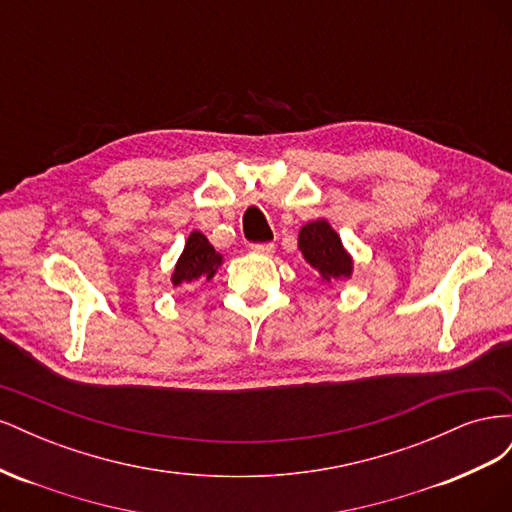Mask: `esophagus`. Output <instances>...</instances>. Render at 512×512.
<instances>
[{"instance_id": "obj_1", "label": "esophagus", "mask_w": 512, "mask_h": 512, "mask_svg": "<svg viewBox=\"0 0 512 512\" xmlns=\"http://www.w3.org/2000/svg\"><path fill=\"white\" fill-rule=\"evenodd\" d=\"M252 252L262 254V256H271L275 252V245L273 243H254L252 245Z\"/></svg>"}]
</instances>
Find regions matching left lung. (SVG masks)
<instances>
[{"mask_svg":"<svg viewBox=\"0 0 512 512\" xmlns=\"http://www.w3.org/2000/svg\"><path fill=\"white\" fill-rule=\"evenodd\" d=\"M299 252L329 288L352 277L354 260L327 220H314L301 226Z\"/></svg>","mask_w":512,"mask_h":512,"instance_id":"left-lung-1","label":"left lung"}]
</instances>
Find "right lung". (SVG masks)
Here are the masks:
<instances>
[{
    "label": "right lung",
    "instance_id": "right-lung-1",
    "mask_svg": "<svg viewBox=\"0 0 512 512\" xmlns=\"http://www.w3.org/2000/svg\"><path fill=\"white\" fill-rule=\"evenodd\" d=\"M224 265V256L215 250L200 230H192L181 256L175 262L170 284L188 286L194 282H211L213 275Z\"/></svg>",
    "mask_w": 512,
    "mask_h": 512
}]
</instances>
